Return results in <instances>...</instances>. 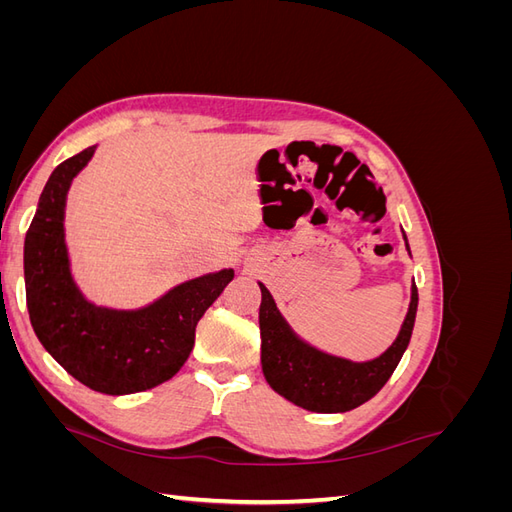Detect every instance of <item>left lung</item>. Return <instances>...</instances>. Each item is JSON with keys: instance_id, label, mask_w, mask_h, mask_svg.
<instances>
[{"instance_id": "8db88e82", "label": "left lung", "mask_w": 512, "mask_h": 512, "mask_svg": "<svg viewBox=\"0 0 512 512\" xmlns=\"http://www.w3.org/2000/svg\"><path fill=\"white\" fill-rule=\"evenodd\" d=\"M404 241L410 252L406 232ZM258 286L262 292L258 312L262 374L275 393L309 412H348L365 404L391 378L410 344L418 307V290L414 282L410 288L408 314L395 342L369 361H350L307 344L303 337L294 333L277 309L267 286L260 282Z\"/></svg>"}]
</instances>
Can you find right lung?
Masks as SVG:
<instances>
[{"mask_svg":"<svg viewBox=\"0 0 512 512\" xmlns=\"http://www.w3.org/2000/svg\"><path fill=\"white\" fill-rule=\"evenodd\" d=\"M96 145L61 162L46 181L25 235L29 320L70 376L104 395H130L173 378L194 348L196 324L235 277L232 269L181 282L145 307L98 305L76 284L66 243V200Z\"/></svg>","mask_w":512,"mask_h":512,"instance_id":"1","label":"right lung"}]
</instances>
